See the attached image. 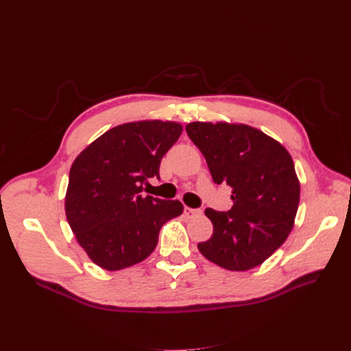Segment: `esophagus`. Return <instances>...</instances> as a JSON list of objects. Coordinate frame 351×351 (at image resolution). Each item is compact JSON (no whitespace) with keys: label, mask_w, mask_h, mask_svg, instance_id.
<instances>
[{"label":"esophagus","mask_w":351,"mask_h":351,"mask_svg":"<svg viewBox=\"0 0 351 351\" xmlns=\"http://www.w3.org/2000/svg\"><path fill=\"white\" fill-rule=\"evenodd\" d=\"M183 212H185V215H186L188 217H193V216L202 215V209H193V208H189V206H185V209H183Z\"/></svg>","instance_id":"1"}]
</instances>
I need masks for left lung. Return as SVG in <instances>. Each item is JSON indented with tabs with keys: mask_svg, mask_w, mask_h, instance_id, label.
Returning a JSON list of instances; mask_svg holds the SVG:
<instances>
[{
	"mask_svg": "<svg viewBox=\"0 0 351 351\" xmlns=\"http://www.w3.org/2000/svg\"><path fill=\"white\" fill-rule=\"evenodd\" d=\"M186 132L205 156L216 185L232 188L228 212L210 208L213 233L197 249L212 263L233 271L262 265L294 226L300 182L286 147L245 123L191 122Z\"/></svg>",
	"mask_w": 351,
	"mask_h": 351,
	"instance_id": "obj_1",
	"label": "left lung"
}]
</instances>
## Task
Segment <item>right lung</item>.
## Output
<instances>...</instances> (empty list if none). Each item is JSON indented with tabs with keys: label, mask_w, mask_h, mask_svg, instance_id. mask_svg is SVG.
Masks as SVG:
<instances>
[{
	"label": "right lung",
	"mask_w": 351,
	"mask_h": 351,
	"mask_svg": "<svg viewBox=\"0 0 351 351\" xmlns=\"http://www.w3.org/2000/svg\"><path fill=\"white\" fill-rule=\"evenodd\" d=\"M180 134L178 122H128L109 129L73 160L65 215L99 267L115 271L141 263L155 250L163 223L182 215L179 200L141 195L147 178H159L160 160Z\"/></svg>",
	"instance_id": "add662e5"
}]
</instances>
